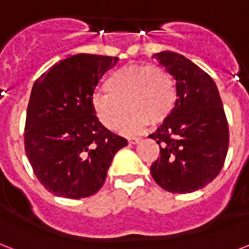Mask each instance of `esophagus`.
I'll list each match as a JSON object with an SVG mask.
<instances>
[{"mask_svg":"<svg viewBox=\"0 0 249 249\" xmlns=\"http://www.w3.org/2000/svg\"><path fill=\"white\" fill-rule=\"evenodd\" d=\"M139 138H128V143L130 144H136V143H139Z\"/></svg>","mask_w":249,"mask_h":249,"instance_id":"1","label":"esophagus"}]
</instances>
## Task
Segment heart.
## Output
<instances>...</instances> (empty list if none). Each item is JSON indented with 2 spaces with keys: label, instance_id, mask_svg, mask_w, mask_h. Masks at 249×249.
I'll list each match as a JSON object with an SVG mask.
<instances>
[{
  "label": "heart",
  "instance_id": "b5f03b06",
  "mask_svg": "<svg viewBox=\"0 0 249 249\" xmlns=\"http://www.w3.org/2000/svg\"><path fill=\"white\" fill-rule=\"evenodd\" d=\"M105 90L107 94L91 97V110L101 124L110 131L118 130L127 110L131 111L122 126L126 135L139 134L149 122L164 123L177 104L175 78L159 65L122 67L105 82Z\"/></svg>",
  "mask_w": 249,
  "mask_h": 249
}]
</instances>
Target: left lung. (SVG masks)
I'll return each instance as SVG.
<instances>
[{
	"mask_svg": "<svg viewBox=\"0 0 249 249\" xmlns=\"http://www.w3.org/2000/svg\"><path fill=\"white\" fill-rule=\"evenodd\" d=\"M175 77L177 104L173 113L149 138L160 156L151 165L159 186L171 193H192L219 175L229 151V123L214 80L185 56L155 53Z\"/></svg>",
	"mask_w": 249,
	"mask_h": 249,
	"instance_id": "obj_1",
	"label": "left lung"
}]
</instances>
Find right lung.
Here are the masks:
<instances>
[{
  "label": "right lung",
  "mask_w": 249,
  "mask_h": 249,
  "mask_svg": "<svg viewBox=\"0 0 249 249\" xmlns=\"http://www.w3.org/2000/svg\"><path fill=\"white\" fill-rule=\"evenodd\" d=\"M118 57L78 53L35 81L25 127V151L39 182L57 197L96 194L114 155L127 145L91 110V97Z\"/></svg>",
  "instance_id": "right-lung-1"
}]
</instances>
